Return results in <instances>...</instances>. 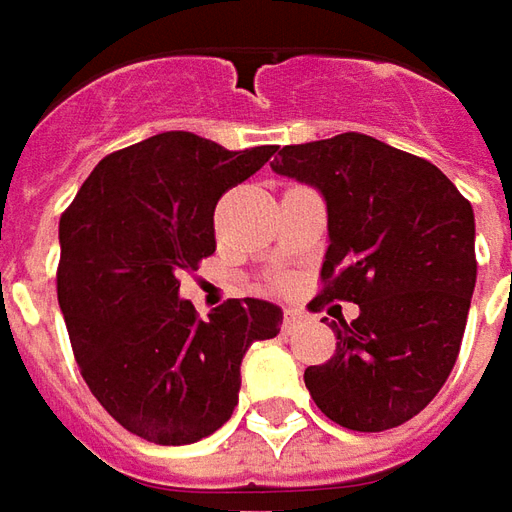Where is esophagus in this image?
Wrapping results in <instances>:
<instances>
[{"mask_svg":"<svg viewBox=\"0 0 512 512\" xmlns=\"http://www.w3.org/2000/svg\"><path fill=\"white\" fill-rule=\"evenodd\" d=\"M300 320H303V314H300L297 308H289L284 314V331H292Z\"/></svg>","mask_w":512,"mask_h":512,"instance_id":"34e87169","label":"esophagus"}]
</instances>
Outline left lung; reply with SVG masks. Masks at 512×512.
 Here are the masks:
<instances>
[{
	"label": "left lung",
	"instance_id": "1",
	"mask_svg": "<svg viewBox=\"0 0 512 512\" xmlns=\"http://www.w3.org/2000/svg\"><path fill=\"white\" fill-rule=\"evenodd\" d=\"M270 168L325 198L320 300H353L336 353L308 366L306 389L331 422L380 433L427 408L466 331L477 259L474 212L427 159L369 134L284 146Z\"/></svg>",
	"mask_w": 512,
	"mask_h": 512
}]
</instances>
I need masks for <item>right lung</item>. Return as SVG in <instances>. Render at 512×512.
Returning a JSON list of instances; mask_svg holds the SVG:
<instances>
[{
    "label": "right lung",
    "instance_id": "add662e5",
    "mask_svg": "<svg viewBox=\"0 0 512 512\" xmlns=\"http://www.w3.org/2000/svg\"><path fill=\"white\" fill-rule=\"evenodd\" d=\"M275 148L154 134L101 159L60 217L57 300L76 364L134 436L162 447L212 436L234 413L248 347L281 331V306L259 297L198 320L176 278L215 253L220 195Z\"/></svg>",
    "mask_w": 512,
    "mask_h": 512
}]
</instances>
